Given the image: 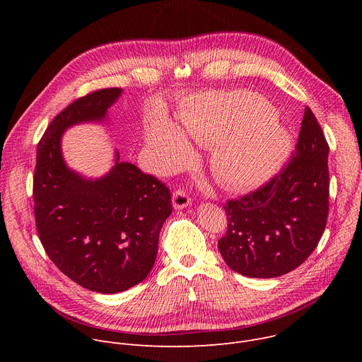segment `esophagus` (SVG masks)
<instances>
[{
	"label": "esophagus",
	"mask_w": 362,
	"mask_h": 362,
	"mask_svg": "<svg viewBox=\"0 0 362 362\" xmlns=\"http://www.w3.org/2000/svg\"><path fill=\"white\" fill-rule=\"evenodd\" d=\"M172 203L176 211H180L185 209L187 204H190V197L183 190H176L172 196Z\"/></svg>",
	"instance_id": "esophagus-1"
}]
</instances>
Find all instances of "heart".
<instances>
[{"label": "heart", "mask_w": 362, "mask_h": 362, "mask_svg": "<svg viewBox=\"0 0 362 362\" xmlns=\"http://www.w3.org/2000/svg\"><path fill=\"white\" fill-rule=\"evenodd\" d=\"M179 127L165 117L146 126V146L158 172L189 162L192 140L214 146L211 170L222 186L249 190L267 182L282 165L291 136L267 100L249 91L212 93L194 98L179 116Z\"/></svg>", "instance_id": "b5f03b06"}]
</instances>
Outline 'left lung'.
<instances>
[{"label":"left lung","mask_w":362,"mask_h":362,"mask_svg":"<svg viewBox=\"0 0 362 362\" xmlns=\"http://www.w3.org/2000/svg\"><path fill=\"white\" fill-rule=\"evenodd\" d=\"M329 146L305 107L295 154L267 185L223 204L228 230L218 246L226 265L249 278H275L317 247L328 218Z\"/></svg>","instance_id":"8db88e82"}]
</instances>
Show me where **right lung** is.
<instances>
[{"instance_id": "1", "label": "right lung", "mask_w": 362, "mask_h": 362, "mask_svg": "<svg viewBox=\"0 0 362 362\" xmlns=\"http://www.w3.org/2000/svg\"><path fill=\"white\" fill-rule=\"evenodd\" d=\"M122 91H93L54 117L37 146L33 182L35 226L48 257L71 281L100 293L123 292L146 279L172 214L166 185L119 162V151L112 170L94 180L63 159L66 129L105 120Z\"/></svg>"}]
</instances>
